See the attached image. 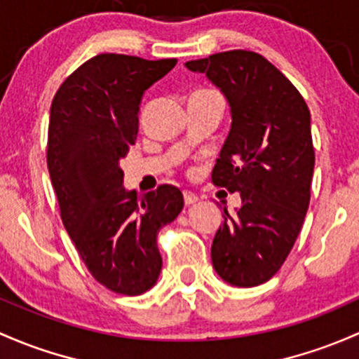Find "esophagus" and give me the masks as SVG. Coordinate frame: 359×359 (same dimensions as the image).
<instances>
[{
	"label": "esophagus",
	"instance_id": "34e87169",
	"mask_svg": "<svg viewBox=\"0 0 359 359\" xmlns=\"http://www.w3.org/2000/svg\"><path fill=\"white\" fill-rule=\"evenodd\" d=\"M198 196L194 194V192H191V191H184V203H186L187 206H191V205H194V203H198Z\"/></svg>",
	"mask_w": 359,
	"mask_h": 359
}]
</instances>
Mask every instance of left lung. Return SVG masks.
Here are the masks:
<instances>
[{
	"label": "left lung",
	"instance_id": "1",
	"mask_svg": "<svg viewBox=\"0 0 359 359\" xmlns=\"http://www.w3.org/2000/svg\"><path fill=\"white\" fill-rule=\"evenodd\" d=\"M186 67L222 89L232 115L211 182L241 192L243 205L233 215L225 210L211 262L237 287L265 284L284 265L309 206L315 149L308 104L255 51L215 53Z\"/></svg>",
	"mask_w": 359,
	"mask_h": 359
}]
</instances>
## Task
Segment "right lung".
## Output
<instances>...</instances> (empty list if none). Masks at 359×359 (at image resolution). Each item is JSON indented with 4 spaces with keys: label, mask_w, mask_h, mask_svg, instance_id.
<instances>
[{
    "label": "right lung",
    "mask_w": 359,
    "mask_h": 359,
    "mask_svg": "<svg viewBox=\"0 0 359 359\" xmlns=\"http://www.w3.org/2000/svg\"><path fill=\"white\" fill-rule=\"evenodd\" d=\"M175 63L103 53L70 74L51 103L48 170L60 217L90 275L123 296L156 284L158 232L184 208L168 184L127 192L118 165L137 139L142 94Z\"/></svg>",
    "instance_id": "add662e5"
}]
</instances>
